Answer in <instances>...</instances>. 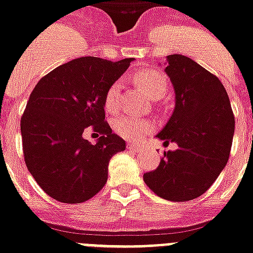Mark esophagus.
<instances>
[{
	"mask_svg": "<svg viewBox=\"0 0 253 253\" xmlns=\"http://www.w3.org/2000/svg\"><path fill=\"white\" fill-rule=\"evenodd\" d=\"M127 148H130L131 151H139V149H141V145L139 144H128V147Z\"/></svg>",
	"mask_w": 253,
	"mask_h": 253,
	"instance_id": "obj_1",
	"label": "esophagus"
}]
</instances>
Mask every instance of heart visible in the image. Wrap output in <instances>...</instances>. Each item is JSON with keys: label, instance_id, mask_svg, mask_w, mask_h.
I'll use <instances>...</instances> for the list:
<instances>
[{"label": "heart", "instance_id": "obj_1", "mask_svg": "<svg viewBox=\"0 0 253 253\" xmlns=\"http://www.w3.org/2000/svg\"><path fill=\"white\" fill-rule=\"evenodd\" d=\"M135 80L137 84H140L152 97L160 98L166 93L168 89V79L165 75L156 71V70L145 69L140 70L135 74ZM120 92H121V83L116 82L108 88L105 93V108L109 112H114L118 108L120 104ZM114 128L121 136L128 140H137L141 136H144L145 133L153 128V123L149 121L140 120L137 117L133 116H122L117 118L114 122Z\"/></svg>", "mask_w": 253, "mask_h": 253}]
</instances>
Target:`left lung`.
<instances>
[{
  "label": "left lung",
  "instance_id": "left-lung-1",
  "mask_svg": "<svg viewBox=\"0 0 253 253\" xmlns=\"http://www.w3.org/2000/svg\"><path fill=\"white\" fill-rule=\"evenodd\" d=\"M166 61L175 108L157 137L178 148L165 152L143 179L160 198L188 201L204 194L226 166L235 120L218 78L184 55H168Z\"/></svg>",
  "mask_w": 253,
  "mask_h": 253
}]
</instances>
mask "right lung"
<instances>
[{
	"label": "right lung",
	"mask_w": 253,
	"mask_h": 253,
	"mask_svg": "<svg viewBox=\"0 0 253 253\" xmlns=\"http://www.w3.org/2000/svg\"><path fill=\"white\" fill-rule=\"evenodd\" d=\"M131 61L73 59L41 78L31 92L20 118L24 161L50 198L79 204L105 186L109 161L126 149V141L105 121L104 100ZM87 126L100 135L96 145L83 137Z\"/></svg>",
	"instance_id": "right-lung-1"
}]
</instances>
